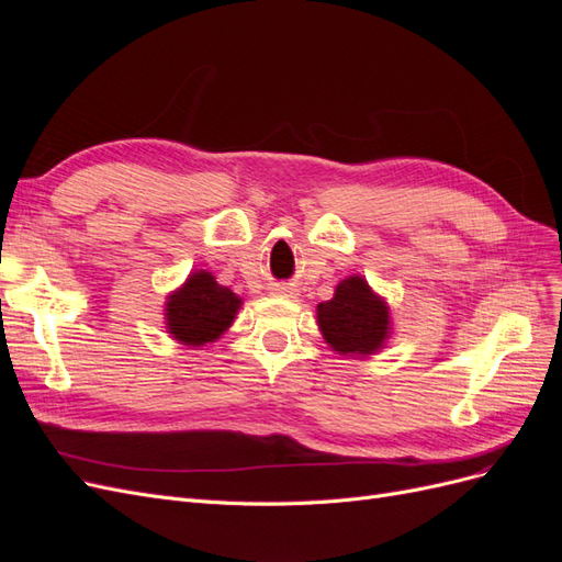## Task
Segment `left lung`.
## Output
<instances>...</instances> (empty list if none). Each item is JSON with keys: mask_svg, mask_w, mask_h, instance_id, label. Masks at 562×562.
<instances>
[{"mask_svg": "<svg viewBox=\"0 0 562 562\" xmlns=\"http://www.w3.org/2000/svg\"><path fill=\"white\" fill-rule=\"evenodd\" d=\"M316 312L323 337L339 353H372L389 330V310L361 277L345 279Z\"/></svg>", "mask_w": 562, "mask_h": 562, "instance_id": "obj_1", "label": "left lung"}]
</instances>
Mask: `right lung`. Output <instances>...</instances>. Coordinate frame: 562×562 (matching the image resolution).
<instances>
[{"label": "right lung", "mask_w": 562, "mask_h": 562, "mask_svg": "<svg viewBox=\"0 0 562 562\" xmlns=\"http://www.w3.org/2000/svg\"><path fill=\"white\" fill-rule=\"evenodd\" d=\"M239 304L227 285H220L209 271H196L166 304L168 330L182 345L213 342L232 326Z\"/></svg>", "instance_id": "obj_1"}]
</instances>
